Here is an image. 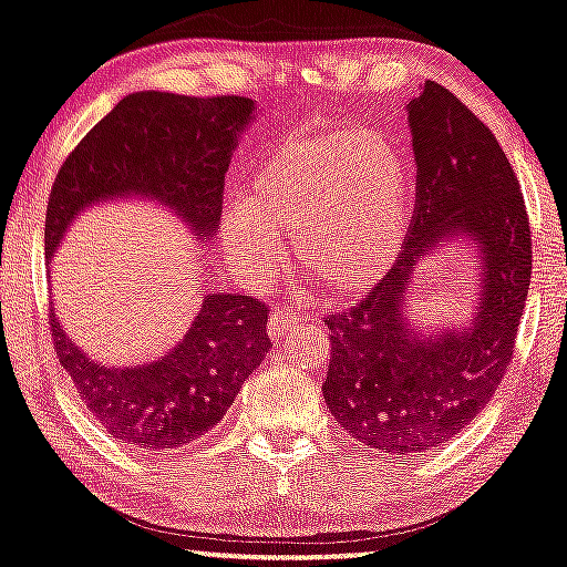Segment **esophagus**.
Segmentation results:
<instances>
[{
    "mask_svg": "<svg viewBox=\"0 0 567 567\" xmlns=\"http://www.w3.org/2000/svg\"><path fill=\"white\" fill-rule=\"evenodd\" d=\"M290 324H292L290 308H285V306H275V308H271L269 321H267V329H269V334L275 337V340H279V337L288 332Z\"/></svg>",
    "mask_w": 567,
    "mask_h": 567,
    "instance_id": "esophagus-1",
    "label": "esophagus"
}]
</instances>
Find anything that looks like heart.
<instances>
[{
	"label": "heart",
	"mask_w": 567,
	"mask_h": 567,
	"mask_svg": "<svg viewBox=\"0 0 567 567\" xmlns=\"http://www.w3.org/2000/svg\"><path fill=\"white\" fill-rule=\"evenodd\" d=\"M411 204V164L395 138L363 127L306 133L259 164L221 238L243 269L267 277L282 259L279 235H292L300 267L346 296L395 264Z\"/></svg>",
	"instance_id": "1"
}]
</instances>
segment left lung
<instances>
[{"label":"left lung","instance_id":"left-lung-1","mask_svg":"<svg viewBox=\"0 0 567 567\" xmlns=\"http://www.w3.org/2000/svg\"><path fill=\"white\" fill-rule=\"evenodd\" d=\"M408 120L419 169L403 250L361 303L324 319L327 408L353 440L390 455L440 447L484 411L513 361L532 285L526 200L494 133L434 81ZM453 231L485 256L483 308L468 333L421 341L402 321L406 282L423 250Z\"/></svg>","mask_w":567,"mask_h":567}]
</instances>
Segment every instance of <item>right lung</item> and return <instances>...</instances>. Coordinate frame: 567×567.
Returning a JSON list of instances; mask_svg holds the SVG:
<instances>
[{"label":"right lung","mask_w":567,"mask_h":567,"mask_svg":"<svg viewBox=\"0 0 567 567\" xmlns=\"http://www.w3.org/2000/svg\"><path fill=\"white\" fill-rule=\"evenodd\" d=\"M254 114L243 96L143 91L120 102L56 172L44 246L91 200L143 193L172 206L200 238L214 235L235 138ZM269 306L259 298L206 296L185 340L138 369H104L49 317L54 350L85 408L114 440L164 453L198 442L219 424L250 371L271 348Z\"/></svg>","instance_id":"obj_1"}]
</instances>
